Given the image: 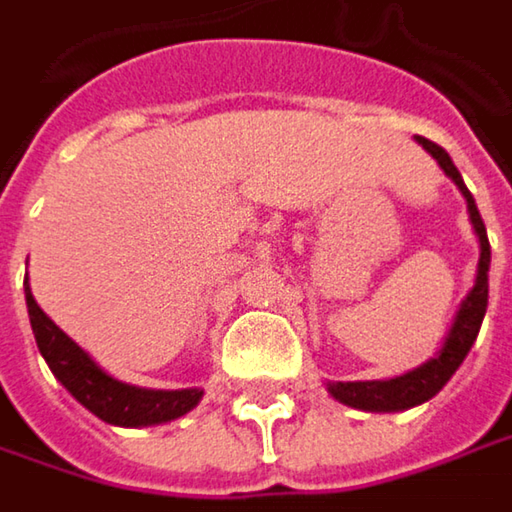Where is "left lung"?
I'll return each mask as SVG.
<instances>
[{
	"mask_svg": "<svg viewBox=\"0 0 512 512\" xmlns=\"http://www.w3.org/2000/svg\"><path fill=\"white\" fill-rule=\"evenodd\" d=\"M422 148L440 163V168L455 180V186L463 192L466 198V209H469V218H472V227L478 233V241H481V259H478V276H475V285L472 291L466 294V300L460 303V311H457L455 323L449 329V338L443 349L425 361L422 367L405 373V376H396V379H387V382H332L329 384V393L344 402L349 408H361V411H405V408H414V405H422L428 402L431 396H437L443 390V384L449 382L455 376V370L463 364L466 352L472 349L478 332H481V323H484V314H487V297H490V279H487V271H490V238H487V227L481 221V212L475 206V198L472 192L466 189L460 171L452 163V157L431 139L425 136H417Z\"/></svg>",
	"mask_w": 512,
	"mask_h": 512,
	"instance_id": "1",
	"label": "left lung"
}]
</instances>
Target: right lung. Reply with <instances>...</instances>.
<instances>
[{
	"instance_id": "obj_1",
	"label": "right lung",
	"mask_w": 512,
	"mask_h": 512,
	"mask_svg": "<svg viewBox=\"0 0 512 512\" xmlns=\"http://www.w3.org/2000/svg\"><path fill=\"white\" fill-rule=\"evenodd\" d=\"M25 306H28L37 347L46 358L49 370L98 420L110 422V425H130V428L160 425V422H171L189 414L201 402L203 390L198 387L148 390V387H133V384L107 376L90 355L37 306L28 288V276H25Z\"/></svg>"
}]
</instances>
